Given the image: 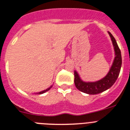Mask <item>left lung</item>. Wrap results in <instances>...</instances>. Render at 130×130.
<instances>
[{
    "label": "left lung",
    "instance_id": "obj_1",
    "mask_svg": "<svg viewBox=\"0 0 130 130\" xmlns=\"http://www.w3.org/2000/svg\"><path fill=\"white\" fill-rule=\"evenodd\" d=\"M114 47L115 58L113 64L105 77L98 82H85L82 81L77 71H74V83L77 89L89 95L98 94L107 90L112 86L118 79L122 67V55L115 38L108 32Z\"/></svg>",
    "mask_w": 130,
    "mask_h": 130
}]
</instances>
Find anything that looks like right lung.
<instances>
[{
	"instance_id": "right-lung-1",
	"label": "right lung",
	"mask_w": 130,
	"mask_h": 130,
	"mask_svg": "<svg viewBox=\"0 0 130 130\" xmlns=\"http://www.w3.org/2000/svg\"><path fill=\"white\" fill-rule=\"evenodd\" d=\"M53 87V85H51V86L50 87H48V89H45V90H44V91H41V92L37 93V94H43V93H45V92H46V91H47L49 90V89H50L51 88V87Z\"/></svg>"
}]
</instances>
